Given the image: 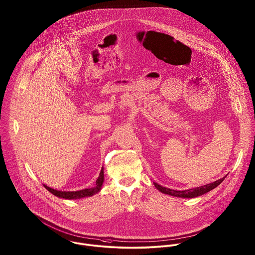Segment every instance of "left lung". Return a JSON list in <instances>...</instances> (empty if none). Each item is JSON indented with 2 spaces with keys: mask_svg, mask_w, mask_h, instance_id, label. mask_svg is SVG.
<instances>
[{
  "mask_svg": "<svg viewBox=\"0 0 255 255\" xmlns=\"http://www.w3.org/2000/svg\"><path fill=\"white\" fill-rule=\"evenodd\" d=\"M226 178V177H225ZM225 178H222L216 182H213L211 184H208V185H205V186H202V187H198V188H194V189H190V190H185V191H176V190H171V189H168V188H165V187H162L160 186L159 184L157 183H154L155 187L163 194H166V195H170V196H173V197H177V198H186V199H191V198H196V197H199V196H202L204 194H207L208 192L214 190L215 188H217L224 180Z\"/></svg>",
  "mask_w": 255,
  "mask_h": 255,
  "instance_id": "obj_1",
  "label": "left lung"
}]
</instances>
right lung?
<instances>
[{"label": "right lung", "instance_id": "obj_1", "mask_svg": "<svg viewBox=\"0 0 255 255\" xmlns=\"http://www.w3.org/2000/svg\"><path fill=\"white\" fill-rule=\"evenodd\" d=\"M103 181H104V172H103V168H102L100 171L99 177L96 180L95 186L90 189H84V190H80V191H76V192H64V191H57V190L51 189L45 185H43V186L48 192H50L52 195H54L57 198L66 199V200H78V199H82V198H86V197H91V196L97 194L101 190Z\"/></svg>", "mask_w": 255, "mask_h": 255}]
</instances>
